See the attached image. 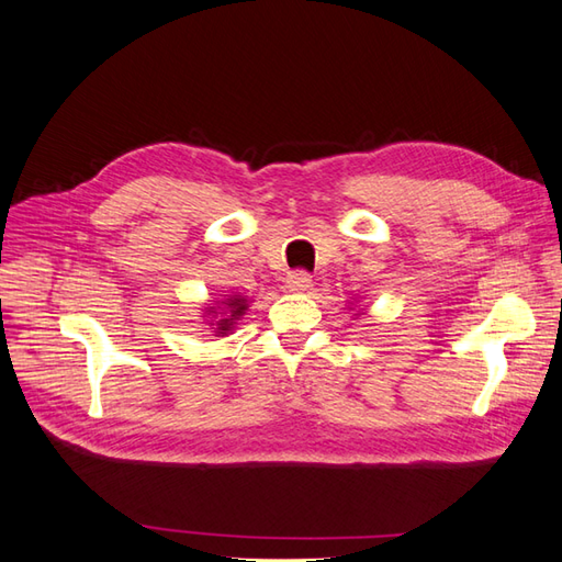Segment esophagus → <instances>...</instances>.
Listing matches in <instances>:
<instances>
[{"label":"esophagus","mask_w":562,"mask_h":562,"mask_svg":"<svg viewBox=\"0 0 562 562\" xmlns=\"http://www.w3.org/2000/svg\"><path fill=\"white\" fill-rule=\"evenodd\" d=\"M311 284H313V280H311L308 272H304V270H294V272H290V276H286V290H290V292H299V294L308 292Z\"/></svg>","instance_id":"1"}]
</instances>
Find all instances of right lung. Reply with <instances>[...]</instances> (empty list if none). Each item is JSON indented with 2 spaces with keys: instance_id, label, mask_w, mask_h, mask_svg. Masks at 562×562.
Listing matches in <instances>:
<instances>
[{
  "instance_id": "add662e5",
  "label": "right lung",
  "mask_w": 562,
  "mask_h": 562,
  "mask_svg": "<svg viewBox=\"0 0 562 562\" xmlns=\"http://www.w3.org/2000/svg\"><path fill=\"white\" fill-rule=\"evenodd\" d=\"M222 304H225L227 316L215 321V323H211V325H215V333H217V335H227V333L234 328V323H237V318L244 316V311L249 308V304H246L244 296H229L227 302H222ZM211 313H217V311H213V306H211Z\"/></svg>"
}]
</instances>
